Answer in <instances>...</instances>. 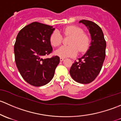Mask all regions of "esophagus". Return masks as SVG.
<instances>
[{
  "label": "esophagus",
  "mask_w": 121,
  "mask_h": 121,
  "mask_svg": "<svg viewBox=\"0 0 121 121\" xmlns=\"http://www.w3.org/2000/svg\"><path fill=\"white\" fill-rule=\"evenodd\" d=\"M63 60H64V58H60V62H62Z\"/></svg>",
  "instance_id": "1"
}]
</instances>
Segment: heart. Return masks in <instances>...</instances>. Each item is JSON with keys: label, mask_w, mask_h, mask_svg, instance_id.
Segmentation results:
<instances>
[{"label": "heart", "mask_w": 121, "mask_h": 121, "mask_svg": "<svg viewBox=\"0 0 121 121\" xmlns=\"http://www.w3.org/2000/svg\"><path fill=\"white\" fill-rule=\"evenodd\" d=\"M65 35H71L69 45L62 46L55 51L56 55L60 57L74 56L78 52L86 50L89 45V37L79 27L70 26L65 27L63 30ZM50 42L53 47H58L62 43V36L58 31H55L50 35Z\"/></svg>", "instance_id": "1"}]
</instances>
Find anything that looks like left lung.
<instances>
[{"label": "left lung", "instance_id": "left-lung-1", "mask_svg": "<svg viewBox=\"0 0 121 121\" xmlns=\"http://www.w3.org/2000/svg\"><path fill=\"white\" fill-rule=\"evenodd\" d=\"M79 23L89 30L91 42L87 52L79 60L74 61L70 69V74L76 82L88 84L95 80L100 72L105 58L106 41L101 28L93 22L82 20Z\"/></svg>", "mask_w": 121, "mask_h": 121}]
</instances>
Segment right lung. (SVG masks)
Returning <instances> with one entry per match:
<instances>
[{
    "instance_id": "right-lung-1",
    "label": "right lung",
    "mask_w": 121,
    "mask_h": 121,
    "mask_svg": "<svg viewBox=\"0 0 121 121\" xmlns=\"http://www.w3.org/2000/svg\"><path fill=\"white\" fill-rule=\"evenodd\" d=\"M52 26L33 22L22 28L17 34L14 52L16 66L28 84L40 87L49 83L60 62L58 56L43 59L52 53L50 35Z\"/></svg>"
}]
</instances>
